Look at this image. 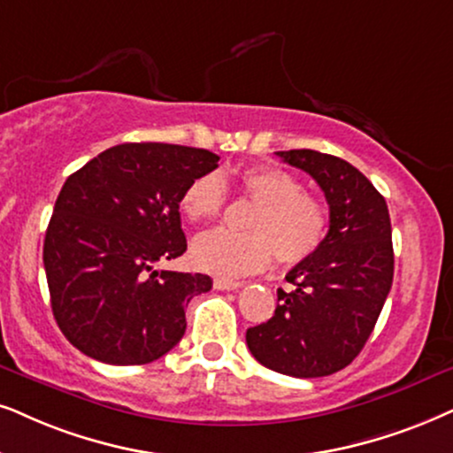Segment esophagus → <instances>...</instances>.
Masks as SVG:
<instances>
[{
    "label": "esophagus",
    "instance_id": "34e87169",
    "mask_svg": "<svg viewBox=\"0 0 453 453\" xmlns=\"http://www.w3.org/2000/svg\"><path fill=\"white\" fill-rule=\"evenodd\" d=\"M213 284L217 290H236L244 286V282H236V280H227V278H217Z\"/></svg>",
    "mask_w": 453,
    "mask_h": 453
}]
</instances>
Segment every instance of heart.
Masks as SVG:
<instances>
[{
  "instance_id": "b5f03b06",
  "label": "heart",
  "mask_w": 453,
  "mask_h": 453,
  "mask_svg": "<svg viewBox=\"0 0 453 453\" xmlns=\"http://www.w3.org/2000/svg\"><path fill=\"white\" fill-rule=\"evenodd\" d=\"M238 186L253 200L246 215L249 232L213 230L192 244V261L215 276H246L259 272L276 253L280 263H299L319 249L328 232V209L290 171L253 165L238 173ZM226 204V181L219 173L194 177L180 198L181 213L192 223L213 221Z\"/></svg>"
}]
</instances>
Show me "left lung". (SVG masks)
<instances>
[{"instance_id": "8db88e82", "label": "left lung", "mask_w": 453, "mask_h": 453, "mask_svg": "<svg viewBox=\"0 0 453 453\" xmlns=\"http://www.w3.org/2000/svg\"><path fill=\"white\" fill-rule=\"evenodd\" d=\"M322 188L330 227L313 255L290 269L273 316L246 330L265 368L296 379L334 374L374 330L393 284L391 219L382 194L347 160L318 150L276 152Z\"/></svg>"}]
</instances>
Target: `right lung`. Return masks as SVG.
Returning <instances> with one entry per match:
<instances>
[{
	"label": "right lung",
	"instance_id": "right-lung-1",
	"mask_svg": "<svg viewBox=\"0 0 453 453\" xmlns=\"http://www.w3.org/2000/svg\"><path fill=\"white\" fill-rule=\"evenodd\" d=\"M217 160L203 148L119 144L65 181L43 267L51 311L73 347L104 364L140 365L181 341L184 309L213 280L154 265L186 253L180 198Z\"/></svg>",
	"mask_w": 453,
	"mask_h": 453
}]
</instances>
